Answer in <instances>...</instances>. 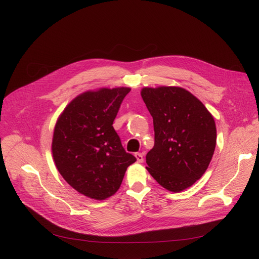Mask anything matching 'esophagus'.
<instances>
[{"label": "esophagus", "instance_id": "1", "mask_svg": "<svg viewBox=\"0 0 259 259\" xmlns=\"http://www.w3.org/2000/svg\"><path fill=\"white\" fill-rule=\"evenodd\" d=\"M135 155V157H137V160L139 161V162H143L144 161V155H143V153H135L134 154Z\"/></svg>", "mask_w": 259, "mask_h": 259}]
</instances>
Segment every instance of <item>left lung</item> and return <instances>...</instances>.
Segmentation results:
<instances>
[{
	"instance_id": "1",
	"label": "left lung",
	"mask_w": 259,
	"mask_h": 259,
	"mask_svg": "<svg viewBox=\"0 0 259 259\" xmlns=\"http://www.w3.org/2000/svg\"><path fill=\"white\" fill-rule=\"evenodd\" d=\"M141 94L154 127V147L146 155V168L161 187L183 191L201 178L212 159L214 118L184 88H144Z\"/></svg>"
}]
</instances>
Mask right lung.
Masks as SVG:
<instances>
[{
  "instance_id": "right-lung-1",
  "label": "right lung",
  "mask_w": 259,
  "mask_h": 259,
  "mask_svg": "<svg viewBox=\"0 0 259 259\" xmlns=\"http://www.w3.org/2000/svg\"><path fill=\"white\" fill-rule=\"evenodd\" d=\"M130 88L88 91L68 105L54 128L52 154L64 180L80 194L98 200L113 195L127 168V153L113 121Z\"/></svg>"
}]
</instances>
